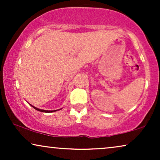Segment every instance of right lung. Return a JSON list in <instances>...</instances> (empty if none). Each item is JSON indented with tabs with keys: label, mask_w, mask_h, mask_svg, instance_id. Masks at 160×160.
Wrapping results in <instances>:
<instances>
[{
	"label": "right lung",
	"mask_w": 160,
	"mask_h": 160,
	"mask_svg": "<svg viewBox=\"0 0 160 160\" xmlns=\"http://www.w3.org/2000/svg\"><path fill=\"white\" fill-rule=\"evenodd\" d=\"M30 106H31L32 108H35L36 109V110H37V111H41V112H44V113H52V112H54V111H59V110H60V109H62V108H60V109H58V110H54V111H48V110H43V109H40V108H36V107H35V106H32L31 104H30Z\"/></svg>",
	"instance_id": "add662e5"
}]
</instances>
